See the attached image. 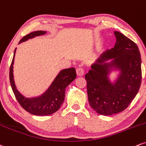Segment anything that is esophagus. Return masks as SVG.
<instances>
[{
    "mask_svg": "<svg viewBox=\"0 0 146 146\" xmlns=\"http://www.w3.org/2000/svg\"><path fill=\"white\" fill-rule=\"evenodd\" d=\"M84 72H85V71H84L83 68H77L76 74L78 76H83V75L84 74Z\"/></svg>",
    "mask_w": 146,
    "mask_h": 146,
    "instance_id": "1",
    "label": "esophagus"
}]
</instances>
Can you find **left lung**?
<instances>
[{
	"instance_id": "obj_1",
	"label": "left lung",
	"mask_w": 146,
	"mask_h": 146,
	"mask_svg": "<svg viewBox=\"0 0 146 146\" xmlns=\"http://www.w3.org/2000/svg\"><path fill=\"white\" fill-rule=\"evenodd\" d=\"M114 34V47L104 52L85 76L91 107L103 115L125 110L136 96L141 83V59L137 46L121 33L115 31ZM110 58L114 59L113 64L121 70L115 85H111L106 76L109 64L105 61Z\"/></svg>"
}]
</instances>
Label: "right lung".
Returning a JSON list of instances; mask_svg holds the SVG:
<instances>
[{
  "instance_id": "right-lung-1",
  "label": "right lung",
  "mask_w": 146,
  "mask_h": 146,
  "mask_svg": "<svg viewBox=\"0 0 146 146\" xmlns=\"http://www.w3.org/2000/svg\"><path fill=\"white\" fill-rule=\"evenodd\" d=\"M46 31H37L31 32L24 36L19 43L33 38L35 36L44 35ZM15 49L9 68V80L15 98L20 106L29 112L35 115H49L57 111L62 105L65 99V91L66 87L76 78V73L75 68H71L63 70L59 74L48 90L42 96L37 98H25L16 90L13 81V65L14 61Z\"/></svg>"
}]
</instances>
